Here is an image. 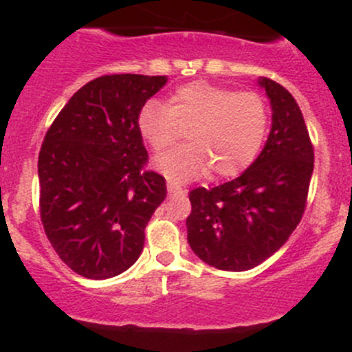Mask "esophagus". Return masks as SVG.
<instances>
[{
	"label": "esophagus",
	"mask_w": 352,
	"mask_h": 352,
	"mask_svg": "<svg viewBox=\"0 0 352 352\" xmlns=\"http://www.w3.org/2000/svg\"><path fill=\"white\" fill-rule=\"evenodd\" d=\"M166 190H168L170 196H177V194H186L187 192V189H184V187L179 186L177 182L166 184Z\"/></svg>",
	"instance_id": "34e87169"
}]
</instances>
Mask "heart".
<instances>
[{
	"instance_id": "heart-1",
	"label": "heart",
	"mask_w": 352,
	"mask_h": 352,
	"mask_svg": "<svg viewBox=\"0 0 352 352\" xmlns=\"http://www.w3.org/2000/svg\"><path fill=\"white\" fill-rule=\"evenodd\" d=\"M267 126L261 95L206 81L179 87L166 105L148 100L138 113L140 134L156 153L186 134L187 144L155 160V168L173 182L197 179L209 168L218 177L239 175L257 158Z\"/></svg>"
}]
</instances>
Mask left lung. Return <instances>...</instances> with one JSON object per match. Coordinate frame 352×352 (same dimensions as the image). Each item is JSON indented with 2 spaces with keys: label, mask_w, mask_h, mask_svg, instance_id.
Returning <instances> with one entry per match:
<instances>
[{
  "label": "left lung",
  "mask_w": 352,
  "mask_h": 352,
  "mask_svg": "<svg viewBox=\"0 0 352 352\" xmlns=\"http://www.w3.org/2000/svg\"><path fill=\"white\" fill-rule=\"evenodd\" d=\"M258 85L272 109L264 150L235 180L189 192L187 242L221 271H248L287 242L305 212L314 173V146L296 100L269 78H258Z\"/></svg>",
  "instance_id": "obj_1"
}]
</instances>
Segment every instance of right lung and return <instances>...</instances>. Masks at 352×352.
I'll use <instances>...</instances> for the list:
<instances>
[{"label":"right lung","mask_w":352,"mask_h":352,"mask_svg":"<svg viewBox=\"0 0 352 352\" xmlns=\"http://www.w3.org/2000/svg\"><path fill=\"white\" fill-rule=\"evenodd\" d=\"M166 76L107 74L81 87L59 112L38 153L41 219L59 258L76 274L107 279L127 271L144 228L166 197L146 170L138 113Z\"/></svg>","instance_id":"1"}]
</instances>
